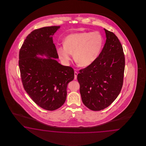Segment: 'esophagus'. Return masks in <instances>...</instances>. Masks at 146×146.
Listing matches in <instances>:
<instances>
[{"instance_id": "obj_1", "label": "esophagus", "mask_w": 146, "mask_h": 146, "mask_svg": "<svg viewBox=\"0 0 146 146\" xmlns=\"http://www.w3.org/2000/svg\"><path fill=\"white\" fill-rule=\"evenodd\" d=\"M77 75H78V73L75 71L74 72V79L76 80L77 79Z\"/></svg>"}]
</instances>
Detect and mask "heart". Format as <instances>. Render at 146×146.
Wrapping results in <instances>:
<instances>
[{
	"label": "heart",
	"mask_w": 146,
	"mask_h": 146,
	"mask_svg": "<svg viewBox=\"0 0 146 146\" xmlns=\"http://www.w3.org/2000/svg\"><path fill=\"white\" fill-rule=\"evenodd\" d=\"M102 35L97 31L72 34L67 36L64 45L57 48L59 57L65 64L73 57L80 66H88L98 57L103 46Z\"/></svg>",
	"instance_id": "obj_1"
}]
</instances>
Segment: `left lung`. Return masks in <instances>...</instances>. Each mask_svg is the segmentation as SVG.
I'll return each mask as SVG.
<instances>
[{
    "instance_id": "left-lung-1",
    "label": "left lung",
    "mask_w": 146,
    "mask_h": 146,
    "mask_svg": "<svg viewBox=\"0 0 146 146\" xmlns=\"http://www.w3.org/2000/svg\"><path fill=\"white\" fill-rule=\"evenodd\" d=\"M106 41L96 60L77 75L84 106L93 111L103 110L119 95L123 84L125 57L118 37L104 29Z\"/></svg>"
}]
</instances>
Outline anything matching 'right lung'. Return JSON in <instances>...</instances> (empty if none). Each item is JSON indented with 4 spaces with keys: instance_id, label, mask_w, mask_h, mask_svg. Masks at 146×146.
<instances>
[{
    "instance_id": "right-lung-1",
    "label": "right lung",
    "mask_w": 146,
    "mask_h": 146,
    "mask_svg": "<svg viewBox=\"0 0 146 146\" xmlns=\"http://www.w3.org/2000/svg\"><path fill=\"white\" fill-rule=\"evenodd\" d=\"M60 27L34 30L27 36L19 52L25 90L36 104L46 110H55L64 104L67 85L74 78L71 67L62 65L56 60L58 55L52 36Z\"/></svg>"
}]
</instances>
